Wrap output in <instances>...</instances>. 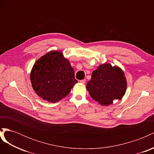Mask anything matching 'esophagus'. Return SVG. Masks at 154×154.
Listing matches in <instances>:
<instances>
[{"label":"esophagus","instance_id":"1","mask_svg":"<svg viewBox=\"0 0 154 154\" xmlns=\"http://www.w3.org/2000/svg\"><path fill=\"white\" fill-rule=\"evenodd\" d=\"M80 83H83V84H84V83H85V82H86V80H85V79H84V80H80Z\"/></svg>","mask_w":154,"mask_h":154}]
</instances>
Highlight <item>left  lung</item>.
I'll list each match as a JSON object with an SVG mask.
<instances>
[{
	"label": "left lung",
	"instance_id": "8db88e82",
	"mask_svg": "<svg viewBox=\"0 0 154 154\" xmlns=\"http://www.w3.org/2000/svg\"><path fill=\"white\" fill-rule=\"evenodd\" d=\"M91 76L87 89L92 98L101 105L112 104L114 100H121L125 95L127 83L119 67L105 63L93 71Z\"/></svg>",
	"mask_w": 154,
	"mask_h": 154
}]
</instances>
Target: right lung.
<instances>
[{"label": "right lung", "mask_w": 154, "mask_h": 154, "mask_svg": "<svg viewBox=\"0 0 154 154\" xmlns=\"http://www.w3.org/2000/svg\"><path fill=\"white\" fill-rule=\"evenodd\" d=\"M30 79L36 94L51 103L67 96L78 82L69 60L58 51H50L37 60Z\"/></svg>", "instance_id": "add662e5"}]
</instances>
